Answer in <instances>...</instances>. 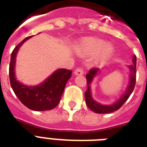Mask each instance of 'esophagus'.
I'll return each mask as SVG.
<instances>
[{"label": "esophagus", "mask_w": 147, "mask_h": 147, "mask_svg": "<svg viewBox=\"0 0 147 147\" xmlns=\"http://www.w3.org/2000/svg\"><path fill=\"white\" fill-rule=\"evenodd\" d=\"M74 74L75 75H83L84 74V70L82 68L79 67L77 68L74 71Z\"/></svg>", "instance_id": "obj_1"}]
</instances>
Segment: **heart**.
<instances>
[{"label": "heart", "mask_w": 147, "mask_h": 147, "mask_svg": "<svg viewBox=\"0 0 147 147\" xmlns=\"http://www.w3.org/2000/svg\"><path fill=\"white\" fill-rule=\"evenodd\" d=\"M76 51L82 56L95 55L96 63H103L110 59L114 52V48L110 44H104V41L100 39L91 38L82 42L75 47Z\"/></svg>", "instance_id": "b5f03b06"}]
</instances>
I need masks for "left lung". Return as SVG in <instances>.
Segmentation results:
<instances>
[{
    "instance_id": "8db88e82",
    "label": "left lung",
    "mask_w": 147,
    "mask_h": 147,
    "mask_svg": "<svg viewBox=\"0 0 147 147\" xmlns=\"http://www.w3.org/2000/svg\"><path fill=\"white\" fill-rule=\"evenodd\" d=\"M132 62L133 64L127 66L129 69V81L125 91L123 93L117 101L112 104H102L98 103L93 98L91 93V84L96 76L100 73V69L95 68L92 69L86 74V82H87V89L85 92V99H86V104L89 109L96 113H109L113 111L119 110L123 103L128 100V98L134 90L135 84H136V55H133L132 57Z\"/></svg>"
}]
</instances>
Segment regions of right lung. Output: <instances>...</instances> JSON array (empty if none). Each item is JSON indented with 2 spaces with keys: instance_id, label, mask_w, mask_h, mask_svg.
I'll return each instance as SVG.
<instances>
[{
  "instance_id": "right-lung-1",
  "label": "right lung",
  "mask_w": 147,
  "mask_h": 147,
  "mask_svg": "<svg viewBox=\"0 0 147 147\" xmlns=\"http://www.w3.org/2000/svg\"><path fill=\"white\" fill-rule=\"evenodd\" d=\"M30 37L32 36L23 40L11 53L9 66L11 86L16 96L27 108L35 111L52 110L61 100L66 84L71 77L72 71L63 68L57 69L44 82L34 86H27L18 80L15 75L17 55L20 47Z\"/></svg>"
}]
</instances>
